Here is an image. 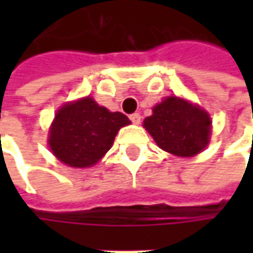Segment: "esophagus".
Returning a JSON list of instances; mask_svg holds the SVG:
<instances>
[{"instance_id":"obj_1","label":"esophagus","mask_w":253,"mask_h":253,"mask_svg":"<svg viewBox=\"0 0 253 253\" xmlns=\"http://www.w3.org/2000/svg\"><path fill=\"white\" fill-rule=\"evenodd\" d=\"M129 118H131V121L133 122V124H139V122H141V114H138V112H135V114H131V117H129Z\"/></svg>"}]
</instances>
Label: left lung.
I'll list each match as a JSON object with an SVG mask.
<instances>
[{
	"label": "left lung",
	"instance_id": "1",
	"mask_svg": "<svg viewBox=\"0 0 253 253\" xmlns=\"http://www.w3.org/2000/svg\"><path fill=\"white\" fill-rule=\"evenodd\" d=\"M143 126L161 149L181 158L200 153L211 135L209 112L179 97H166L156 104Z\"/></svg>",
	"mask_w": 253,
	"mask_h": 253
}]
</instances>
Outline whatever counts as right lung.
Listing matches in <instances>:
<instances>
[{"instance_id": "right-lung-1", "label": "right lung", "mask_w": 253, "mask_h": 253, "mask_svg": "<svg viewBox=\"0 0 253 253\" xmlns=\"http://www.w3.org/2000/svg\"><path fill=\"white\" fill-rule=\"evenodd\" d=\"M129 124L122 112L108 111L91 97H84L56 112L47 143L64 165L90 168L111 149L115 135Z\"/></svg>"}]
</instances>
